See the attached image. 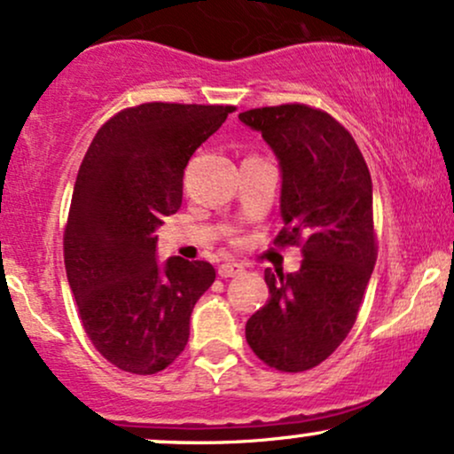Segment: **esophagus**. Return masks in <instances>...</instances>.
<instances>
[{"mask_svg": "<svg viewBox=\"0 0 454 454\" xmlns=\"http://www.w3.org/2000/svg\"><path fill=\"white\" fill-rule=\"evenodd\" d=\"M243 272V264H237V262H223V264L217 269V275L222 279H228V277H237Z\"/></svg>", "mask_w": 454, "mask_h": 454, "instance_id": "1", "label": "esophagus"}]
</instances>
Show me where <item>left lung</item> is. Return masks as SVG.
<instances>
[{"label": "left lung", "mask_w": 454, "mask_h": 454, "mask_svg": "<svg viewBox=\"0 0 454 454\" xmlns=\"http://www.w3.org/2000/svg\"><path fill=\"white\" fill-rule=\"evenodd\" d=\"M258 130L281 168L283 231L302 243L300 270L264 272L269 300L245 325L251 351L281 372L315 368L340 347L357 319L376 262L372 179L348 130L309 106L239 114Z\"/></svg>", "instance_id": "8db88e82"}]
</instances>
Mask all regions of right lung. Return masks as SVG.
Segmentation results:
<instances>
[{
    "mask_svg": "<svg viewBox=\"0 0 454 454\" xmlns=\"http://www.w3.org/2000/svg\"><path fill=\"white\" fill-rule=\"evenodd\" d=\"M231 106L144 103L107 120L82 160L65 228V270L97 351L130 374H156L190 336L209 262L156 255L162 217L182 207L184 168Z\"/></svg>",
    "mask_w": 454,
    "mask_h": 454,
    "instance_id": "add662e5",
    "label": "right lung"
}]
</instances>
